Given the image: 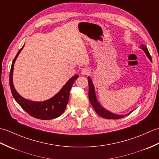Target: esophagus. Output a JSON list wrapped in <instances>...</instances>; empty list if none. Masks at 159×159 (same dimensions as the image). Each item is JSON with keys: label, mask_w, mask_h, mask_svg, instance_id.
<instances>
[{"label": "esophagus", "mask_w": 159, "mask_h": 159, "mask_svg": "<svg viewBox=\"0 0 159 159\" xmlns=\"http://www.w3.org/2000/svg\"><path fill=\"white\" fill-rule=\"evenodd\" d=\"M89 73H90V70L88 68V67H84V68H83L81 70V74H83V75H88Z\"/></svg>", "instance_id": "34e87169"}]
</instances>
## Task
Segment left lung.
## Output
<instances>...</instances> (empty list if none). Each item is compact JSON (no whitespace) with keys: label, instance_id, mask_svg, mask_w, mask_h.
I'll return each instance as SVG.
<instances>
[{"label":"left lung","instance_id":"obj_1","mask_svg":"<svg viewBox=\"0 0 159 159\" xmlns=\"http://www.w3.org/2000/svg\"><path fill=\"white\" fill-rule=\"evenodd\" d=\"M141 48L143 50V51L146 52L148 58L150 59L151 61H152V57L150 55L149 51H148L147 47L143 44H141ZM88 84H89V99L90 101V103L92 104L93 108L94 109V110L96 111V112L98 113V115H99V116L102 117L106 118V119H113V120L120 119V118H122L126 116H121V115L113 114L112 113L109 112V111L105 110V109H104V108L101 107L96 100V97L95 95V91H94V87H93L92 80L90 79L89 77H88ZM131 113L132 111L130 113H128V115Z\"/></svg>","mask_w":159,"mask_h":159}]
</instances>
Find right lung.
Segmentation results:
<instances>
[{
  "label": "right lung",
  "mask_w": 159,
  "mask_h": 159,
  "mask_svg": "<svg viewBox=\"0 0 159 159\" xmlns=\"http://www.w3.org/2000/svg\"><path fill=\"white\" fill-rule=\"evenodd\" d=\"M24 46L22 48L19 50L15 58L13 59L11 70H10L9 85L12 95L19 105L26 113L33 117L43 120H51L58 117L66 110V105L69 100L71 87H72L74 81L77 79L79 76L75 75L72 78H71L57 95L52 97V98L44 101V102H33V101L25 99L21 96H20L18 92H16L14 87H13L12 81L13 65H14L15 61L18 57L20 51L23 48Z\"/></svg>",
  "instance_id": "obj_1"
}]
</instances>
